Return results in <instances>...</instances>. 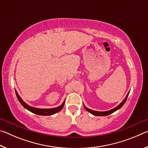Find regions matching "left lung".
I'll list each match as a JSON object with an SVG mask.
<instances>
[{"label":"left lung","instance_id":"1","mask_svg":"<svg viewBox=\"0 0 148 148\" xmlns=\"http://www.w3.org/2000/svg\"><path fill=\"white\" fill-rule=\"evenodd\" d=\"M129 94V92H128V94L127 95L126 97H125V99L123 100V101L121 104L119 105H118L117 107L115 108L112 109L111 110H109V111H107V112H97V111H94V110H91L89 108H87V107H86L84 106V108H86V110L87 111H88L90 113L92 114V115H94V116H108V115L111 114L112 113H114V112H116V110H119V108H121L123 106V104L125 103V102H126L127 99V97H128V95Z\"/></svg>","mask_w":148,"mask_h":148}]
</instances>
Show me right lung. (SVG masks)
Wrapping results in <instances>:
<instances>
[{
  "label": "right lung",
  "mask_w": 148,
  "mask_h": 148,
  "mask_svg": "<svg viewBox=\"0 0 148 148\" xmlns=\"http://www.w3.org/2000/svg\"><path fill=\"white\" fill-rule=\"evenodd\" d=\"M16 94L17 96V98L18 99V101H19L21 104L25 108H26L27 110H29L30 112H32L35 114L37 115H40V116H51V115H53L54 114L57 113V112H59L60 110H61L62 108L64 106V102L62 103L61 106L57 108H51V109H40V108H33L31 106H29V105H27V104L25 103V102L22 101V99L20 98V97L17 94V91H16Z\"/></svg>",
  "instance_id": "obj_1"
}]
</instances>
